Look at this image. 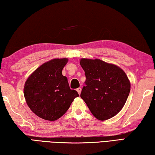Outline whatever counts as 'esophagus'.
Wrapping results in <instances>:
<instances>
[{
	"instance_id": "esophagus-1",
	"label": "esophagus",
	"mask_w": 155,
	"mask_h": 155,
	"mask_svg": "<svg viewBox=\"0 0 155 155\" xmlns=\"http://www.w3.org/2000/svg\"><path fill=\"white\" fill-rule=\"evenodd\" d=\"M81 87H78V88L77 89V92H78V94H81Z\"/></svg>"
}]
</instances>
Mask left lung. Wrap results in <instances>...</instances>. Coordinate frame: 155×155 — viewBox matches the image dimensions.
I'll return each mask as SVG.
<instances>
[{"label":"left lung","mask_w":155,"mask_h":155,"mask_svg":"<svg viewBox=\"0 0 155 155\" xmlns=\"http://www.w3.org/2000/svg\"><path fill=\"white\" fill-rule=\"evenodd\" d=\"M86 80L80 96L92 115L101 121L116 115L130 92L127 75L118 66L100 59H81Z\"/></svg>","instance_id":"obj_1"}]
</instances>
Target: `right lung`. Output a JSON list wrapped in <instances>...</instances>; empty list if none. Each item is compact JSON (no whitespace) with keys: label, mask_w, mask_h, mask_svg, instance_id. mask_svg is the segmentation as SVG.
<instances>
[{"label":"right lung","mask_w":155,"mask_h":155,"mask_svg":"<svg viewBox=\"0 0 155 155\" xmlns=\"http://www.w3.org/2000/svg\"><path fill=\"white\" fill-rule=\"evenodd\" d=\"M67 58L54 59L37 68L26 80L23 94L30 109L45 120L55 121L65 114L79 96L71 90L62 70Z\"/></svg>","instance_id":"add662e5"}]
</instances>
